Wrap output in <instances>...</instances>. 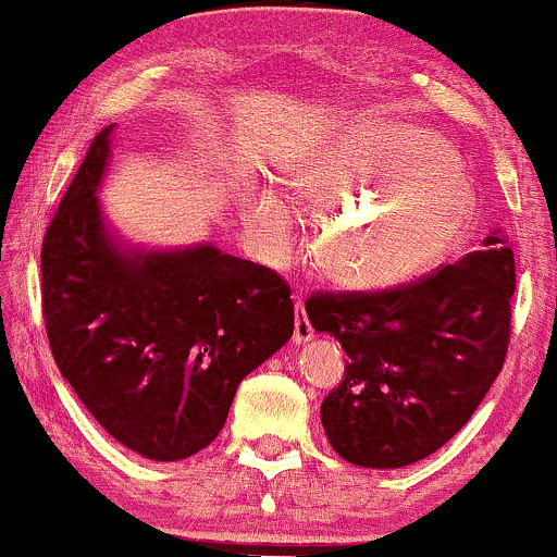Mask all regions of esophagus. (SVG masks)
<instances>
[{
  "instance_id": "34e87169",
  "label": "esophagus",
  "mask_w": 557,
  "mask_h": 557,
  "mask_svg": "<svg viewBox=\"0 0 557 557\" xmlns=\"http://www.w3.org/2000/svg\"><path fill=\"white\" fill-rule=\"evenodd\" d=\"M311 337H314V330H311L309 319H306L304 304H296V330H293V343L304 345V343H309Z\"/></svg>"
}]
</instances>
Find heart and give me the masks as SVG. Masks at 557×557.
<instances>
[{"label":"heart","instance_id":"1","mask_svg":"<svg viewBox=\"0 0 557 557\" xmlns=\"http://www.w3.org/2000/svg\"><path fill=\"white\" fill-rule=\"evenodd\" d=\"M293 203L317 212L311 257L332 285L393 290L424 277L469 233L474 190L445 140L408 125L363 123L314 146L285 172ZM248 222L261 259L283 267L296 248V214L259 194Z\"/></svg>","mask_w":557,"mask_h":557}]
</instances>
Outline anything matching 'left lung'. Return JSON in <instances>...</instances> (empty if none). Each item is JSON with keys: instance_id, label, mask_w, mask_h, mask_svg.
<instances>
[{"instance_id": "obj_1", "label": "left lung", "mask_w": 557, "mask_h": 557, "mask_svg": "<svg viewBox=\"0 0 557 557\" xmlns=\"http://www.w3.org/2000/svg\"><path fill=\"white\" fill-rule=\"evenodd\" d=\"M513 251L492 230L479 251L382 293H319L306 317L348 356L322 403L330 445L363 469L432 456L476 411L510 337Z\"/></svg>"}]
</instances>
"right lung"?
Returning a JSON list of instances; mask_svg holds the SVG:
<instances>
[{"mask_svg":"<svg viewBox=\"0 0 557 557\" xmlns=\"http://www.w3.org/2000/svg\"><path fill=\"white\" fill-rule=\"evenodd\" d=\"M114 125L62 196L41 248L57 367L91 417L149 461H183L225 426L235 389L293 335L290 287L212 243L133 246L99 201Z\"/></svg>","mask_w":557,"mask_h":557,"instance_id":"1","label":"right lung"}]
</instances>
